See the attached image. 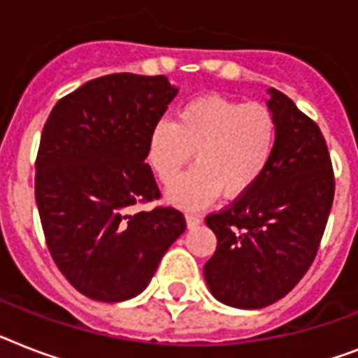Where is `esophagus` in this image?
Returning <instances> with one entry per match:
<instances>
[{
  "mask_svg": "<svg viewBox=\"0 0 358 358\" xmlns=\"http://www.w3.org/2000/svg\"><path fill=\"white\" fill-rule=\"evenodd\" d=\"M185 224H187V228H196L199 224H202V217L200 215L187 213L185 215Z\"/></svg>",
  "mask_w": 358,
  "mask_h": 358,
  "instance_id": "esophagus-1",
  "label": "esophagus"
}]
</instances>
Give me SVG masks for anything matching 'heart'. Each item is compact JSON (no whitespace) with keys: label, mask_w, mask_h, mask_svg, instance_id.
Listing matches in <instances>:
<instances>
[{"label":"heart","mask_w":358,"mask_h":358,"mask_svg":"<svg viewBox=\"0 0 358 358\" xmlns=\"http://www.w3.org/2000/svg\"><path fill=\"white\" fill-rule=\"evenodd\" d=\"M278 143V119L263 103L204 95L176 110V121L154 124L147 159L162 184L178 178L195 152L197 165L167 191L171 204L200 209L222 191L237 199L254 187Z\"/></svg>","instance_id":"b5f03b06"}]
</instances>
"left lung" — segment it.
Listing matches in <instances>:
<instances>
[{"instance_id": "8db88e82", "label": "left lung", "mask_w": 358, "mask_h": 358, "mask_svg": "<svg viewBox=\"0 0 358 358\" xmlns=\"http://www.w3.org/2000/svg\"><path fill=\"white\" fill-rule=\"evenodd\" d=\"M278 143L264 174L206 224L217 250L204 280L220 303L263 309L281 300L309 270L329 219L335 178L318 124L292 101L268 88Z\"/></svg>"}]
</instances>
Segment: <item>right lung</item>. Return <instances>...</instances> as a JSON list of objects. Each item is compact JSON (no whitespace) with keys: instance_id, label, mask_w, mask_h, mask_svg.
<instances>
[{"instance_id":"1","label":"right lung","mask_w":358,"mask_h":358,"mask_svg":"<svg viewBox=\"0 0 358 358\" xmlns=\"http://www.w3.org/2000/svg\"><path fill=\"white\" fill-rule=\"evenodd\" d=\"M176 95L164 75H106L60 99L45 121L38 213L58 270L92 300L141 294L185 231L184 215L173 208L134 211L159 196L145 164L147 143Z\"/></svg>"}]
</instances>
